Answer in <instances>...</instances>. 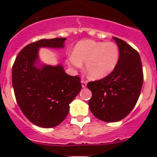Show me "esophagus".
<instances>
[{"mask_svg": "<svg viewBox=\"0 0 157 157\" xmlns=\"http://www.w3.org/2000/svg\"><path fill=\"white\" fill-rule=\"evenodd\" d=\"M81 83H82V87L85 88L86 86V81L84 80H81Z\"/></svg>", "mask_w": 157, "mask_h": 157, "instance_id": "obj_1", "label": "esophagus"}]
</instances>
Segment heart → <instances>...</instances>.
I'll return each mask as SVG.
<instances>
[{
	"mask_svg": "<svg viewBox=\"0 0 157 157\" xmlns=\"http://www.w3.org/2000/svg\"><path fill=\"white\" fill-rule=\"evenodd\" d=\"M119 55V48L115 42L83 40L77 44L74 54L67 57V63L75 70L80 69L84 63L92 78L102 79L115 69Z\"/></svg>",
	"mask_w": 157,
	"mask_h": 157,
	"instance_id": "obj_1",
	"label": "heart"
}]
</instances>
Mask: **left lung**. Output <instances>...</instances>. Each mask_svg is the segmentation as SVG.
I'll use <instances>...</instances> for the list:
<instances>
[{"label":"left lung","instance_id":"8db88e82","mask_svg":"<svg viewBox=\"0 0 157 157\" xmlns=\"http://www.w3.org/2000/svg\"><path fill=\"white\" fill-rule=\"evenodd\" d=\"M119 48L115 69L107 77L89 82L92 92L89 107L96 118L106 122L123 119L137 103L144 82L143 67L138 52L126 42L113 37Z\"/></svg>","mask_w":157,"mask_h":157}]
</instances>
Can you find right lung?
Listing matches in <instances>:
<instances>
[{"label": "right lung", "mask_w": 157, "mask_h": 157, "mask_svg": "<svg viewBox=\"0 0 157 157\" xmlns=\"http://www.w3.org/2000/svg\"><path fill=\"white\" fill-rule=\"evenodd\" d=\"M65 38L41 39L24 47L16 58L12 84L17 104L25 116L36 125L53 128L69 112V104L82 88L78 76H70L61 65L39 63V48H61Z\"/></svg>", "instance_id": "1"}]
</instances>
